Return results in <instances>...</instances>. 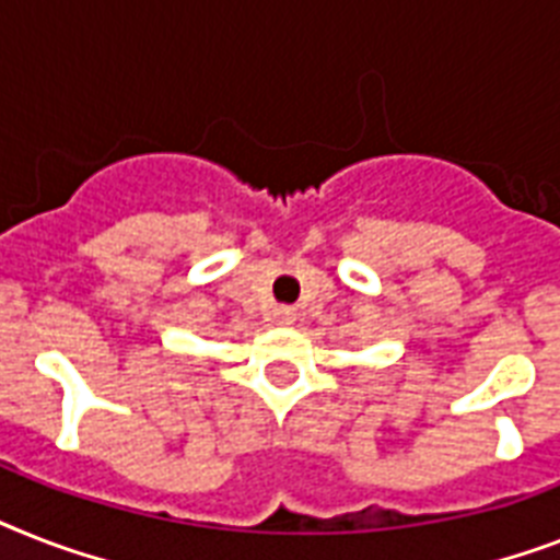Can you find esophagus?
Returning <instances> with one entry per match:
<instances>
[{
  "mask_svg": "<svg viewBox=\"0 0 560 560\" xmlns=\"http://www.w3.org/2000/svg\"><path fill=\"white\" fill-rule=\"evenodd\" d=\"M272 322H276V325H293L295 322V311L293 307H276V311H272Z\"/></svg>",
  "mask_w": 560,
  "mask_h": 560,
  "instance_id": "esophagus-1",
  "label": "esophagus"
}]
</instances>
